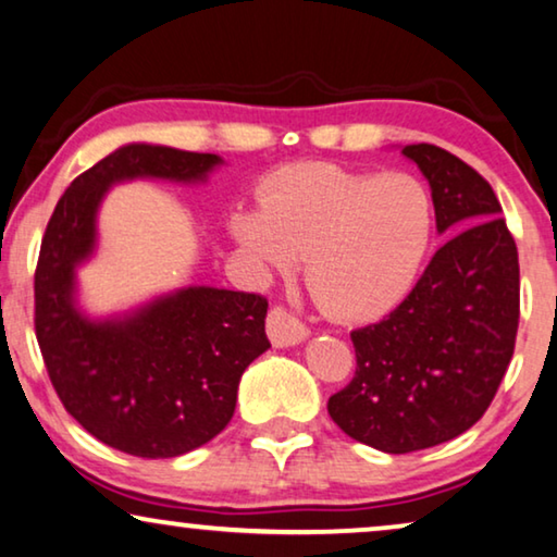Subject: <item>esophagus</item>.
<instances>
[{
    "mask_svg": "<svg viewBox=\"0 0 557 557\" xmlns=\"http://www.w3.org/2000/svg\"><path fill=\"white\" fill-rule=\"evenodd\" d=\"M265 332H269L273 346H296L309 336V329H306L296 317H292L286 309H281V306H273L269 311Z\"/></svg>",
    "mask_w": 557,
    "mask_h": 557,
    "instance_id": "1",
    "label": "esophagus"
}]
</instances>
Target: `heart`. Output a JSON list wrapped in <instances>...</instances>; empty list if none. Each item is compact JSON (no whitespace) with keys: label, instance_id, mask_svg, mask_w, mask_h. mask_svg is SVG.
Wrapping results in <instances>:
<instances>
[{"label":"heart","instance_id":"b5f03b06","mask_svg":"<svg viewBox=\"0 0 557 557\" xmlns=\"http://www.w3.org/2000/svg\"><path fill=\"white\" fill-rule=\"evenodd\" d=\"M430 190L412 175L354 173L334 163L273 171L259 208H236L231 238L256 276L288 273L304 259V284L329 317L372 321L412 292L432 244Z\"/></svg>","mask_w":557,"mask_h":557}]
</instances>
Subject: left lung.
Instances as JSON below:
<instances>
[{"instance_id":"1","label":"left lung","mask_w":557,"mask_h":557,"mask_svg":"<svg viewBox=\"0 0 557 557\" xmlns=\"http://www.w3.org/2000/svg\"><path fill=\"white\" fill-rule=\"evenodd\" d=\"M401 156L430 183L449 238L389 317L351 332L357 374L329 399L351 440L389 455L455 440L485 414L520 319L518 246L490 183L437 145Z\"/></svg>"}]
</instances>
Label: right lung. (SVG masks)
<instances>
[{"label":"right lung","instance_id":"right-lung-1","mask_svg":"<svg viewBox=\"0 0 557 557\" xmlns=\"http://www.w3.org/2000/svg\"><path fill=\"white\" fill-rule=\"evenodd\" d=\"M225 160L168 145L127 143L64 190L35 273V329L52 386L92 437L120 453H190L231 422L246 367L269 349L259 294L185 286L131 311L90 317L77 269L98 251V213L127 181L206 183Z\"/></svg>","mask_w":557,"mask_h":557}]
</instances>
